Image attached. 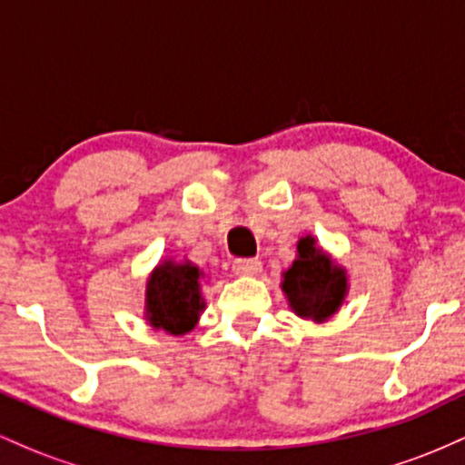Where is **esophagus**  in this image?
Segmentation results:
<instances>
[{
    "instance_id": "esophagus-1",
    "label": "esophagus",
    "mask_w": 465,
    "mask_h": 465,
    "mask_svg": "<svg viewBox=\"0 0 465 465\" xmlns=\"http://www.w3.org/2000/svg\"><path fill=\"white\" fill-rule=\"evenodd\" d=\"M262 271V262L258 258H238L233 260V273L238 275H258Z\"/></svg>"
}]
</instances>
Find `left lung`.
Returning a JSON list of instances; mask_svg holds the SVG:
<instances>
[{
  "instance_id": "left-lung-1",
  "label": "left lung",
  "mask_w": 465,
  "mask_h": 465,
  "mask_svg": "<svg viewBox=\"0 0 465 465\" xmlns=\"http://www.w3.org/2000/svg\"><path fill=\"white\" fill-rule=\"evenodd\" d=\"M300 258L284 273L282 288L288 295L292 311L308 319L330 317L345 297V273L323 251L314 247V240L302 238L297 244Z\"/></svg>"
}]
</instances>
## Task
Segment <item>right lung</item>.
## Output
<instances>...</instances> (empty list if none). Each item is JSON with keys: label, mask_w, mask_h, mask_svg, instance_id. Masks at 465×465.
I'll return each instance as SVG.
<instances>
[{"label": "right lung", "mask_w": 465, "mask_h": 465, "mask_svg": "<svg viewBox=\"0 0 465 465\" xmlns=\"http://www.w3.org/2000/svg\"><path fill=\"white\" fill-rule=\"evenodd\" d=\"M201 271L194 264L163 262L148 280L146 308L154 328L185 334L194 328L203 308L199 292Z\"/></svg>", "instance_id": "obj_1"}]
</instances>
